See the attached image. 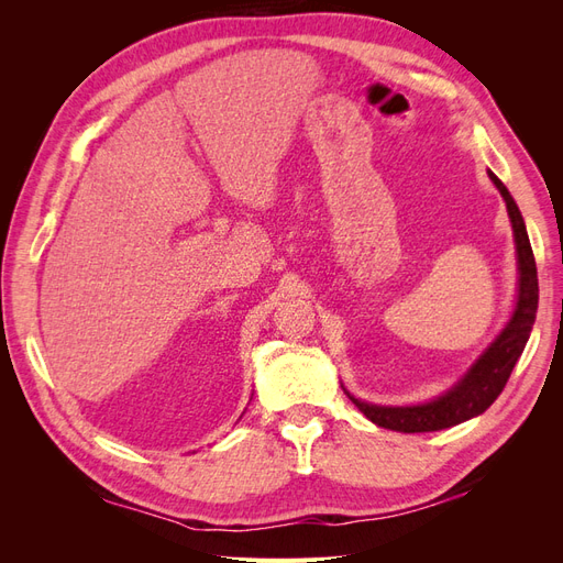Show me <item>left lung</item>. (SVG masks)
Masks as SVG:
<instances>
[{"mask_svg": "<svg viewBox=\"0 0 563 563\" xmlns=\"http://www.w3.org/2000/svg\"><path fill=\"white\" fill-rule=\"evenodd\" d=\"M490 180L496 183L500 190L509 220H512L515 228V242H517V255H519V298H517V310L509 319L505 331L496 338L476 364L467 371V376L460 380L444 397H439L430 404L422 406H404V408H387V406H373L364 404L360 399H352V404L360 408V411L376 422L378 428L397 430V432H437L453 428L457 422H465L474 416L484 413L486 408L500 397L505 389L509 373H512L517 360L521 356L528 335H531L536 312H538V269L531 242H528L523 218L519 213V207L515 203L512 195L507 192L503 180L490 174Z\"/></svg>", "mask_w": 563, "mask_h": 563, "instance_id": "8db88e82", "label": "left lung"}]
</instances>
